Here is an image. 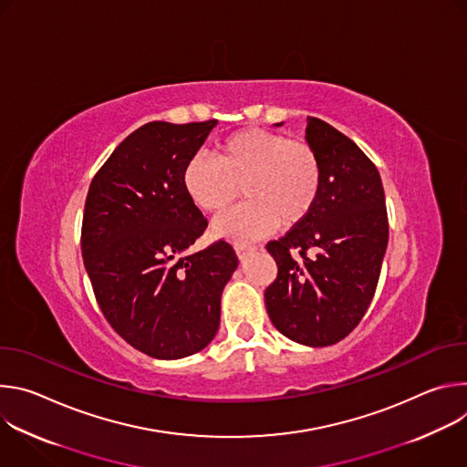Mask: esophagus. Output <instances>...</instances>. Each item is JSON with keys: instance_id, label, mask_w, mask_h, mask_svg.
I'll list each match as a JSON object with an SVG mask.
<instances>
[{"instance_id": "esophagus-1", "label": "esophagus", "mask_w": 467, "mask_h": 467, "mask_svg": "<svg viewBox=\"0 0 467 467\" xmlns=\"http://www.w3.org/2000/svg\"><path fill=\"white\" fill-rule=\"evenodd\" d=\"M234 251H236V254H238V258H240V260H245V256L253 251V247H247V245H236V247H234Z\"/></svg>"}]
</instances>
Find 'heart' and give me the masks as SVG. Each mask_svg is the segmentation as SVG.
<instances>
[{"mask_svg":"<svg viewBox=\"0 0 467 467\" xmlns=\"http://www.w3.org/2000/svg\"><path fill=\"white\" fill-rule=\"evenodd\" d=\"M321 179L312 146L265 129L238 130L220 144L218 161L193 155L182 170L184 192L203 213H223L242 188L247 203L213 223L214 236L236 244L268 234L277 223L303 222L317 202Z\"/></svg>","mask_w":467,"mask_h":467,"instance_id":"1","label":"heart"}]
</instances>
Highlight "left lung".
I'll list each match as a JSON object with an SVG mask.
<instances>
[{
  "mask_svg": "<svg viewBox=\"0 0 467 467\" xmlns=\"http://www.w3.org/2000/svg\"><path fill=\"white\" fill-rule=\"evenodd\" d=\"M305 139L321 161V190L310 214L265 245L277 279L264 301L281 335L325 348L344 340L373 299L388 216L379 170L351 139L312 116Z\"/></svg>",
  "mask_w": 467,
  "mask_h": 467,
  "instance_id": "left-lung-1",
  "label": "left lung"
}]
</instances>
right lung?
I'll return each mask as SVG.
<instances>
[{
  "label": "right lung",
  "instance_id": "1",
  "mask_svg": "<svg viewBox=\"0 0 467 467\" xmlns=\"http://www.w3.org/2000/svg\"><path fill=\"white\" fill-rule=\"evenodd\" d=\"M218 125L150 121L112 151L85 203L81 249L101 312L135 349L177 360L205 349L222 294L238 268L220 240L192 251L207 220L184 192L182 170Z\"/></svg>",
  "mask_w": 467,
  "mask_h": 467
}]
</instances>
